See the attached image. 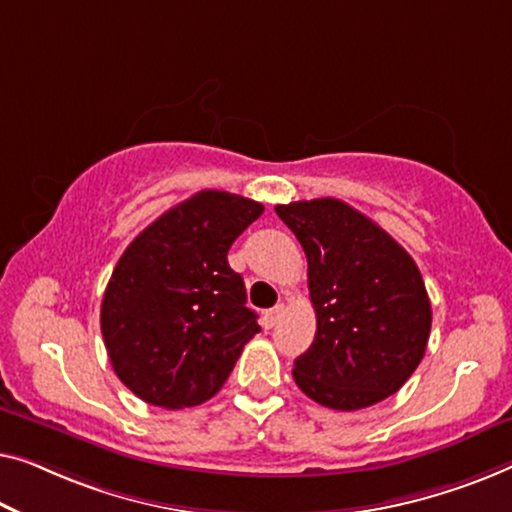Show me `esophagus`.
<instances>
[{"instance_id":"34e87169","label":"esophagus","mask_w":512,"mask_h":512,"mask_svg":"<svg viewBox=\"0 0 512 512\" xmlns=\"http://www.w3.org/2000/svg\"><path fill=\"white\" fill-rule=\"evenodd\" d=\"M283 311H285L283 304H278V306L269 308V311H264V315H262V325H264L266 329L276 327L278 320H280V315H283Z\"/></svg>"}]
</instances>
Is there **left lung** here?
Instances as JSON below:
<instances>
[{"label": "left lung", "mask_w": 512, "mask_h": 512, "mask_svg": "<svg viewBox=\"0 0 512 512\" xmlns=\"http://www.w3.org/2000/svg\"><path fill=\"white\" fill-rule=\"evenodd\" d=\"M308 259L315 338L294 359L299 390L334 410L399 392L427 350L431 304L422 273L385 229L341 199L276 206Z\"/></svg>", "instance_id": "1"}]
</instances>
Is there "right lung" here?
<instances>
[{
    "label": "right lung",
    "mask_w": 512,
    "mask_h": 512,
    "mask_svg": "<svg viewBox=\"0 0 512 512\" xmlns=\"http://www.w3.org/2000/svg\"><path fill=\"white\" fill-rule=\"evenodd\" d=\"M264 213L259 201L201 190L129 243L102 301L115 376L160 408L199 406L225 385L259 325L232 243Z\"/></svg>",
    "instance_id": "add662e5"
}]
</instances>
